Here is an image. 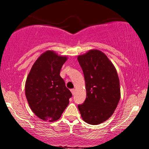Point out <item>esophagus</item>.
<instances>
[{"label": "esophagus", "mask_w": 149, "mask_h": 149, "mask_svg": "<svg viewBox=\"0 0 149 149\" xmlns=\"http://www.w3.org/2000/svg\"><path fill=\"white\" fill-rule=\"evenodd\" d=\"M71 93H72V95H74L75 89H71Z\"/></svg>", "instance_id": "esophagus-1"}]
</instances>
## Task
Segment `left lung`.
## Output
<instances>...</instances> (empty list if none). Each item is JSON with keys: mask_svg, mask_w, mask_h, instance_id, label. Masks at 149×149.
Returning <instances> with one entry per match:
<instances>
[{"mask_svg": "<svg viewBox=\"0 0 149 149\" xmlns=\"http://www.w3.org/2000/svg\"><path fill=\"white\" fill-rule=\"evenodd\" d=\"M77 59L84 74L87 94L84 103L78 106V110L87 123H102L113 115L120 99L117 71L99 49H90Z\"/></svg>", "mask_w": 149, "mask_h": 149, "instance_id": "obj_1", "label": "left lung"}]
</instances>
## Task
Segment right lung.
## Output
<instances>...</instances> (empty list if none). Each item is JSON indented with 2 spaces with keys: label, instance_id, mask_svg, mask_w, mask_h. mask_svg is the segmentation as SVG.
Wrapping results in <instances>:
<instances>
[{
  "label": "right lung",
  "instance_id": "add662e5",
  "mask_svg": "<svg viewBox=\"0 0 149 149\" xmlns=\"http://www.w3.org/2000/svg\"><path fill=\"white\" fill-rule=\"evenodd\" d=\"M66 56L47 50L34 62L25 83V95L36 116L44 121L60 118L72 96L60 76Z\"/></svg>",
  "mask_w": 149,
  "mask_h": 149
}]
</instances>
